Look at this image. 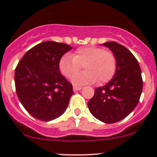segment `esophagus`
Returning <instances> with one entry per match:
<instances>
[{"instance_id":"obj_1","label":"esophagus","mask_w":157,"mask_h":157,"mask_svg":"<svg viewBox=\"0 0 157 157\" xmlns=\"http://www.w3.org/2000/svg\"><path fill=\"white\" fill-rule=\"evenodd\" d=\"M82 89V87H81V86H73V90L74 91L81 90Z\"/></svg>"}]
</instances>
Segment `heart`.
<instances>
[{
  "label": "heart",
  "mask_w": 157,
  "mask_h": 157,
  "mask_svg": "<svg viewBox=\"0 0 157 157\" xmlns=\"http://www.w3.org/2000/svg\"><path fill=\"white\" fill-rule=\"evenodd\" d=\"M82 66L85 71L76 75ZM58 66L63 76L67 78L73 77L71 82L74 85L93 84L97 81L102 84L109 82L114 75L116 59L112 52L100 47H81L75 51L72 56L67 54L62 56Z\"/></svg>",
  "instance_id": "heart-1"
}]
</instances>
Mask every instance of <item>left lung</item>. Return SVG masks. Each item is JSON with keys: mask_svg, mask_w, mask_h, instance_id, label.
Wrapping results in <instances>:
<instances>
[{"mask_svg": "<svg viewBox=\"0 0 157 157\" xmlns=\"http://www.w3.org/2000/svg\"><path fill=\"white\" fill-rule=\"evenodd\" d=\"M101 45L108 47L116 56V72L106 85L96 88L87 105L98 120L113 123L123 120L137 106L143 82L139 63L129 49L115 41Z\"/></svg>", "mask_w": 157, "mask_h": 157, "instance_id": "left-lung-1", "label": "left lung"}]
</instances>
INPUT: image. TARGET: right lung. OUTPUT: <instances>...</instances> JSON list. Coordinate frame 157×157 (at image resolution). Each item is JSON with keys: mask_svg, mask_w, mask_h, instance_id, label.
<instances>
[{"mask_svg": "<svg viewBox=\"0 0 157 157\" xmlns=\"http://www.w3.org/2000/svg\"><path fill=\"white\" fill-rule=\"evenodd\" d=\"M72 47L47 41L27 51L15 71L16 94L33 117L51 121L66 111L74 94L72 85L60 74L59 61Z\"/></svg>", "mask_w": 157, "mask_h": 157, "instance_id": "right-lung-1", "label": "right lung"}]
</instances>
